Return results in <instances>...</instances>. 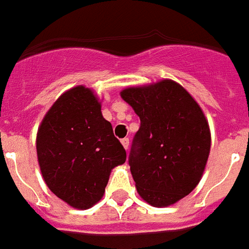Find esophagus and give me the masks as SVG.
<instances>
[{"instance_id":"obj_1","label":"esophagus","mask_w":249,"mask_h":249,"mask_svg":"<svg viewBox=\"0 0 249 249\" xmlns=\"http://www.w3.org/2000/svg\"><path fill=\"white\" fill-rule=\"evenodd\" d=\"M121 142H122L123 148L127 150V149H128V146H130V139H128V137H124V139H122V140H121Z\"/></svg>"}]
</instances>
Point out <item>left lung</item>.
Segmentation results:
<instances>
[{
	"instance_id": "1",
	"label": "left lung",
	"mask_w": 249,
	"mask_h": 249,
	"mask_svg": "<svg viewBox=\"0 0 249 249\" xmlns=\"http://www.w3.org/2000/svg\"><path fill=\"white\" fill-rule=\"evenodd\" d=\"M121 96L140 117L128 164L137 193L154 207L176 203L196 188L211 149L202 109L178 83L130 87Z\"/></svg>"
}]
</instances>
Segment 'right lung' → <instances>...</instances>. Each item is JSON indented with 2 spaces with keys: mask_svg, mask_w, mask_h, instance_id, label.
Returning <instances> with one entry per match:
<instances>
[{
  "mask_svg": "<svg viewBox=\"0 0 249 249\" xmlns=\"http://www.w3.org/2000/svg\"><path fill=\"white\" fill-rule=\"evenodd\" d=\"M37 156L50 190L78 210L97 203L110 171L126 162V150L101 114L100 103L83 86L63 93L45 115Z\"/></svg>",
  "mask_w": 249,
  "mask_h": 249,
  "instance_id": "1",
  "label": "right lung"
}]
</instances>
